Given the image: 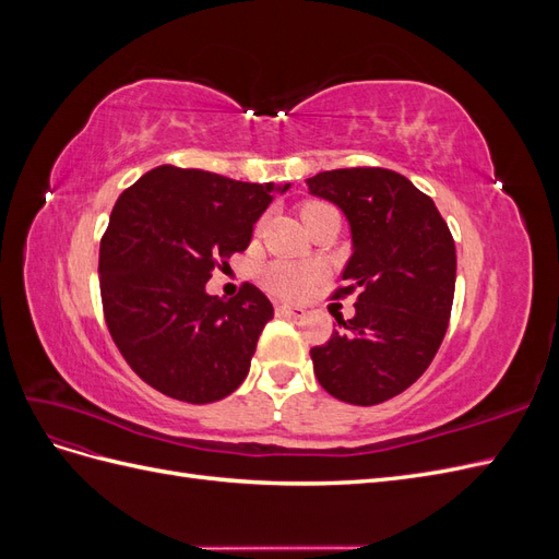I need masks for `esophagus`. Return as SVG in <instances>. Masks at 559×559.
<instances>
[{"mask_svg":"<svg viewBox=\"0 0 559 559\" xmlns=\"http://www.w3.org/2000/svg\"><path fill=\"white\" fill-rule=\"evenodd\" d=\"M275 310H277V314H282V317H296V319L306 317V308L289 306V302H280V306H277Z\"/></svg>","mask_w":559,"mask_h":559,"instance_id":"1","label":"esophagus"}]
</instances>
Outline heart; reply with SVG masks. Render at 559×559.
<instances>
[{"mask_svg": "<svg viewBox=\"0 0 559 559\" xmlns=\"http://www.w3.org/2000/svg\"><path fill=\"white\" fill-rule=\"evenodd\" d=\"M326 207L324 202H306L300 207V216L306 222L308 216ZM319 267L310 263H294V261H273L261 270V284L270 294L280 298H300L306 296L319 280Z\"/></svg>", "mask_w": 559, "mask_h": 559, "instance_id": "heart-1", "label": "heart"}]
</instances>
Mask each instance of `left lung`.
Masks as SVG:
<instances>
[{"mask_svg": "<svg viewBox=\"0 0 559 559\" xmlns=\"http://www.w3.org/2000/svg\"><path fill=\"white\" fill-rule=\"evenodd\" d=\"M310 193L341 207L352 228L345 284L357 314L337 319L329 343L312 347L319 384L352 405L405 392L441 347L456 277V251L433 200L394 170L343 167L308 179Z\"/></svg>", "mask_w": 559, "mask_h": 559, "instance_id": "left-lung-1", "label": "left lung"}]
</instances>
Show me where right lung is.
I'll return each instance as SVG.
<instances>
[{"mask_svg":"<svg viewBox=\"0 0 559 559\" xmlns=\"http://www.w3.org/2000/svg\"><path fill=\"white\" fill-rule=\"evenodd\" d=\"M273 191L160 165L118 195L99 242L105 321L128 366L160 394L212 403L247 378L273 302L249 282L230 300L205 284L249 247Z\"/></svg>","mask_w":559,"mask_h":559,"instance_id":"1","label":"right lung"}]
</instances>
